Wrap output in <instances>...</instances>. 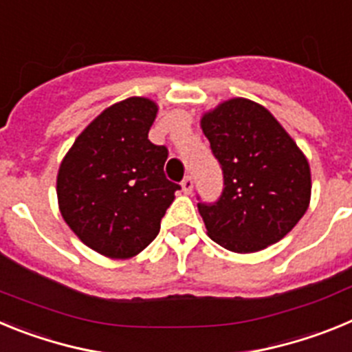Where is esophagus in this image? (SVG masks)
Segmentation results:
<instances>
[{
	"instance_id": "34e87169",
	"label": "esophagus",
	"mask_w": 352,
	"mask_h": 352,
	"mask_svg": "<svg viewBox=\"0 0 352 352\" xmlns=\"http://www.w3.org/2000/svg\"><path fill=\"white\" fill-rule=\"evenodd\" d=\"M182 188L185 194H192V190H194V179H192V176H185L183 178Z\"/></svg>"
}]
</instances>
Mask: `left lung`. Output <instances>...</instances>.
<instances>
[{"label":"left lung","mask_w":352,"mask_h":352,"mask_svg":"<svg viewBox=\"0 0 352 352\" xmlns=\"http://www.w3.org/2000/svg\"><path fill=\"white\" fill-rule=\"evenodd\" d=\"M201 129L223 174L214 203H197L208 236L238 254L280 241L310 203L309 162L268 109L231 98L206 113Z\"/></svg>","instance_id":"8db88e82"}]
</instances>
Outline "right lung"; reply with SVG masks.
Listing matches in <instances>:
<instances>
[{
    "label": "right lung",
    "mask_w": 352,
    "mask_h": 352,
    "mask_svg": "<svg viewBox=\"0 0 352 352\" xmlns=\"http://www.w3.org/2000/svg\"><path fill=\"white\" fill-rule=\"evenodd\" d=\"M157 104L132 96L80 132L58 170L61 217L84 245L111 259L144 250L179 185L164 174L166 146L148 139Z\"/></svg>",
    "instance_id": "add662e5"
}]
</instances>
